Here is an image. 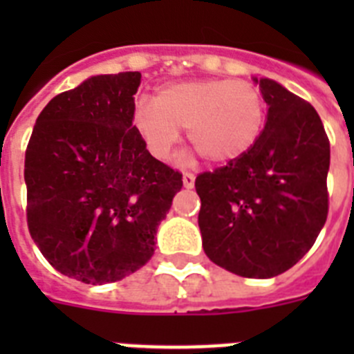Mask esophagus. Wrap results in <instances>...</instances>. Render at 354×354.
Instances as JSON below:
<instances>
[{
    "mask_svg": "<svg viewBox=\"0 0 354 354\" xmlns=\"http://www.w3.org/2000/svg\"><path fill=\"white\" fill-rule=\"evenodd\" d=\"M183 184H184V187L192 189V187L195 186V175L189 174V171H184V174H183Z\"/></svg>",
    "mask_w": 354,
    "mask_h": 354,
    "instance_id": "1",
    "label": "esophagus"
}]
</instances>
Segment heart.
Instances as JSON below:
<instances>
[{
  "mask_svg": "<svg viewBox=\"0 0 354 354\" xmlns=\"http://www.w3.org/2000/svg\"><path fill=\"white\" fill-rule=\"evenodd\" d=\"M266 101L245 80H205L168 83L154 101L138 99L133 124L154 158H170L180 140V127L205 159L228 162L241 158L261 138Z\"/></svg>",
  "mask_w": 354,
  "mask_h": 354,
  "instance_id": "heart-1",
  "label": "heart"
}]
</instances>
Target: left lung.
I'll return each instance as SVG.
<instances>
[{
    "label": "left lung",
    "mask_w": 354,
    "mask_h": 354,
    "mask_svg": "<svg viewBox=\"0 0 354 354\" xmlns=\"http://www.w3.org/2000/svg\"><path fill=\"white\" fill-rule=\"evenodd\" d=\"M268 102L261 138L241 158L200 174L198 227L214 264L246 278L290 270L328 216L330 140L310 102L255 80Z\"/></svg>",
    "instance_id": "obj_1"
}]
</instances>
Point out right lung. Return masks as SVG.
<instances>
[{
	"mask_svg": "<svg viewBox=\"0 0 354 354\" xmlns=\"http://www.w3.org/2000/svg\"><path fill=\"white\" fill-rule=\"evenodd\" d=\"M140 72L92 76L40 111L24 158L31 239L56 271L117 282L154 255L183 174L133 126Z\"/></svg>",
	"mask_w": 354,
	"mask_h": 354,
	"instance_id": "add662e5",
	"label": "right lung"
}]
</instances>
